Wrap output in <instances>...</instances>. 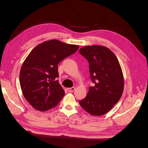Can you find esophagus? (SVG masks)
Returning <instances> with one entry per match:
<instances>
[{
    "label": "esophagus",
    "mask_w": 148,
    "mask_h": 148,
    "mask_svg": "<svg viewBox=\"0 0 148 148\" xmlns=\"http://www.w3.org/2000/svg\"><path fill=\"white\" fill-rule=\"evenodd\" d=\"M75 89V87H71V88H67V90H68V91H69V92H70L74 91Z\"/></svg>",
    "instance_id": "esophagus-1"
}]
</instances>
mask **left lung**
I'll use <instances>...</instances> for the list:
<instances>
[{"label": "left lung", "mask_w": 148, "mask_h": 148, "mask_svg": "<svg viewBox=\"0 0 148 148\" xmlns=\"http://www.w3.org/2000/svg\"><path fill=\"white\" fill-rule=\"evenodd\" d=\"M89 62V73L94 86L87 96L79 101L89 114L104 115L117 103L123 91L124 79L117 57L109 49L102 46H88L79 50Z\"/></svg>", "instance_id": "left-lung-1"}]
</instances>
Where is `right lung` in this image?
Wrapping results in <instances>:
<instances>
[{"mask_svg":"<svg viewBox=\"0 0 148 148\" xmlns=\"http://www.w3.org/2000/svg\"><path fill=\"white\" fill-rule=\"evenodd\" d=\"M78 48L52 39L39 44L29 53L21 66L20 83L25 99L35 109L46 111L61 101L65 91L57 79L58 64Z\"/></svg>","mask_w":148,"mask_h":148,"instance_id":"add662e5","label":"right lung"}]
</instances>
